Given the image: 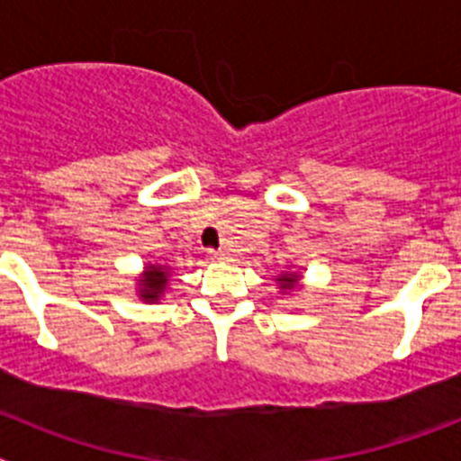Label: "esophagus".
Segmentation results:
<instances>
[{"label": "esophagus", "instance_id": "1", "mask_svg": "<svg viewBox=\"0 0 461 461\" xmlns=\"http://www.w3.org/2000/svg\"><path fill=\"white\" fill-rule=\"evenodd\" d=\"M210 256H212V258H214V260H223V258H228V254H226V251H223V249H212V251H210Z\"/></svg>", "mask_w": 461, "mask_h": 461}]
</instances>
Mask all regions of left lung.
<instances>
[{"mask_svg": "<svg viewBox=\"0 0 461 461\" xmlns=\"http://www.w3.org/2000/svg\"><path fill=\"white\" fill-rule=\"evenodd\" d=\"M281 284V288H284V291H291L293 286H295V281H297V276L295 275H281L279 279H276Z\"/></svg>", "mask_w": 461, "mask_h": 461, "instance_id": "left-lung-1", "label": "left lung"}]
</instances>
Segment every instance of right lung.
<instances>
[{
  "mask_svg": "<svg viewBox=\"0 0 461 461\" xmlns=\"http://www.w3.org/2000/svg\"><path fill=\"white\" fill-rule=\"evenodd\" d=\"M166 276H168V275H166L164 267L149 266L145 279H140L142 300H158V295L164 293L166 284H168V279H166Z\"/></svg>",
  "mask_w": 461,
  "mask_h": 461,
  "instance_id": "obj_1",
  "label": "right lung"
}]
</instances>
